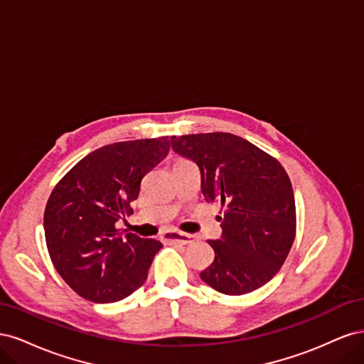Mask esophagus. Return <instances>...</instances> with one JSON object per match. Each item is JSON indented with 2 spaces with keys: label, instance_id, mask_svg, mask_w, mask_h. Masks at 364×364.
<instances>
[{
  "label": "esophagus",
  "instance_id": "34e87169",
  "mask_svg": "<svg viewBox=\"0 0 364 364\" xmlns=\"http://www.w3.org/2000/svg\"><path fill=\"white\" fill-rule=\"evenodd\" d=\"M162 240L165 243H179V245H191L194 241V237L190 234L176 232V230H168L162 235Z\"/></svg>",
  "mask_w": 364,
  "mask_h": 364
}]
</instances>
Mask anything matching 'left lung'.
Masks as SVG:
<instances>
[{"label":"left lung","instance_id":"left-lung-1","mask_svg":"<svg viewBox=\"0 0 364 364\" xmlns=\"http://www.w3.org/2000/svg\"><path fill=\"white\" fill-rule=\"evenodd\" d=\"M171 149L199 167L206 202L225 206L222 237L208 241L214 261L200 278L230 296L262 287L278 273L294 241L289 174L266 151L223 132L171 136Z\"/></svg>","mask_w":364,"mask_h":364}]
</instances>
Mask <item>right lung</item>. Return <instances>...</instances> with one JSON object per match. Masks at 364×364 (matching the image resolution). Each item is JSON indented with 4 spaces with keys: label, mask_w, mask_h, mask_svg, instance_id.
<instances>
[{
    "label": "right lung",
    "mask_w": 364,
    "mask_h": 364,
    "mask_svg": "<svg viewBox=\"0 0 364 364\" xmlns=\"http://www.w3.org/2000/svg\"><path fill=\"white\" fill-rule=\"evenodd\" d=\"M167 136L97 149L54 186L43 214L50 258L63 281L95 304L124 299L144 284L162 243L118 232L134 213L141 179L168 155Z\"/></svg>",
    "instance_id": "right-lung-1"
}]
</instances>
